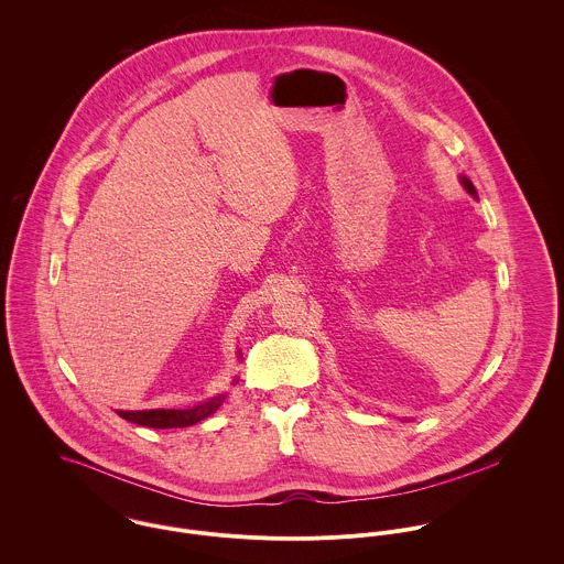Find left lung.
I'll list each match as a JSON object with an SVG mask.
<instances>
[{
	"label": "left lung",
	"instance_id": "left-lung-1",
	"mask_svg": "<svg viewBox=\"0 0 564 564\" xmlns=\"http://www.w3.org/2000/svg\"><path fill=\"white\" fill-rule=\"evenodd\" d=\"M460 184L465 186V191L471 195V197H478V191H476V186L471 184V180L469 177H465V175H460Z\"/></svg>",
	"mask_w": 564,
	"mask_h": 564
}]
</instances>
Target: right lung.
I'll return each mask as SVG.
<instances>
[{
    "instance_id": "obj_1",
    "label": "right lung",
    "mask_w": 564,
    "mask_h": 564,
    "mask_svg": "<svg viewBox=\"0 0 564 564\" xmlns=\"http://www.w3.org/2000/svg\"><path fill=\"white\" fill-rule=\"evenodd\" d=\"M241 356V351H239ZM239 378L235 376L232 384H237ZM228 393H219L206 402L197 403L193 408H156V410H117L119 416H123L126 421H132L137 425H145V427H159V430H169V427H188L195 425L197 421L210 416L221 403L226 402Z\"/></svg>"
}]
</instances>
